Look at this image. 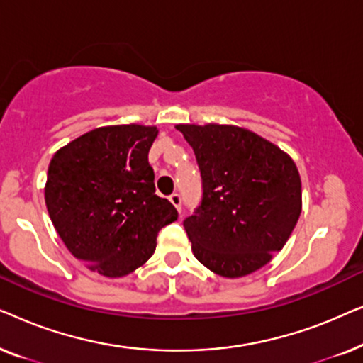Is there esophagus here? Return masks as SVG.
I'll return each instance as SVG.
<instances>
[{"mask_svg": "<svg viewBox=\"0 0 363 363\" xmlns=\"http://www.w3.org/2000/svg\"><path fill=\"white\" fill-rule=\"evenodd\" d=\"M170 201H172V205L177 208L178 213H182V196L178 195V193H173V195H170Z\"/></svg>", "mask_w": 363, "mask_h": 363, "instance_id": "esophagus-1", "label": "esophagus"}]
</instances>
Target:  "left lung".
<instances>
[{"mask_svg": "<svg viewBox=\"0 0 363 363\" xmlns=\"http://www.w3.org/2000/svg\"><path fill=\"white\" fill-rule=\"evenodd\" d=\"M201 173L200 205L183 226L193 255L223 277L251 274L289 240L302 208L292 158L235 125H177Z\"/></svg>", "mask_w": 363, "mask_h": 363, "instance_id": "1", "label": "left lung"}]
</instances>
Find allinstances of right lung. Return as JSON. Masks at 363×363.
<instances>
[{"label": "right lung", "instance_id": "right-lung-1", "mask_svg": "<svg viewBox=\"0 0 363 363\" xmlns=\"http://www.w3.org/2000/svg\"><path fill=\"white\" fill-rule=\"evenodd\" d=\"M157 127L112 125L56 152L44 188L51 221L74 257L107 277L135 271L178 211L155 195L148 150Z\"/></svg>", "mask_w": 363, "mask_h": 363}]
</instances>
